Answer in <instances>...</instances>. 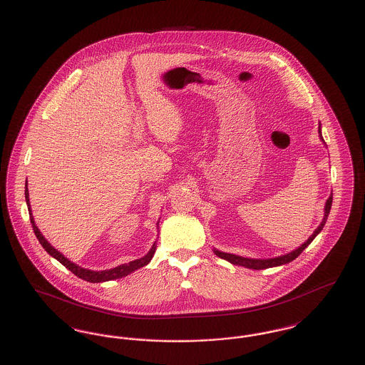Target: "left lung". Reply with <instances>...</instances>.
Wrapping results in <instances>:
<instances>
[{
    "instance_id": "1",
    "label": "left lung",
    "mask_w": 365,
    "mask_h": 365,
    "mask_svg": "<svg viewBox=\"0 0 365 365\" xmlns=\"http://www.w3.org/2000/svg\"><path fill=\"white\" fill-rule=\"evenodd\" d=\"M319 133H320V130H319ZM331 205H332V195L329 197V200H327V202H326V208H324L326 212H324V219H323L322 225L314 230L312 237H311L307 242L304 243V245H301L298 249H295L294 252H292V253H289V255H284V256H280V257H275V259H268V260H252V259H245V257H240V256L230 255V253H223V252H219V250H215V255L219 256V257H222V259H225V260L230 261L231 264L243 265V267L252 268V269H264V268H271V267H277V265H282V264H287V262H290V261L297 259V257L304 252V249H305L309 243L312 242L313 240H314V237L323 230V227H324L326 222H327V217H329V215H330Z\"/></svg>"
}]
</instances>
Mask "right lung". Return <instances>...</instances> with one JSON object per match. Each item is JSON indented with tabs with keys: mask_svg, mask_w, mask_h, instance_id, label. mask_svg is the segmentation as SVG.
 Instances as JSON below:
<instances>
[{
	"mask_svg": "<svg viewBox=\"0 0 365 365\" xmlns=\"http://www.w3.org/2000/svg\"><path fill=\"white\" fill-rule=\"evenodd\" d=\"M24 194H26V201H27L29 212H30V215H31L27 183H26V191H24ZM30 220H31V226H33V230H34L35 237L38 238L39 243L43 246V249H45L52 257H54L56 260L60 261L66 268H68L73 275H76L78 278L85 279V280L91 282V283H98V282H106V280L123 278V277H125V275L134 272L135 269H138L140 267L149 264L150 260H152V257H153V255H155V252H156V243H155V245L152 246L150 252H149L145 257H142V259H139V260L131 261V262H128V264H123V265H119V267H116V268L106 269V271H90V269L81 268L79 265L71 262V261L68 260L67 257H64L58 250H56L52 245L48 242V241L43 238V235L39 232L38 227L35 226L34 217H33V216H30Z\"/></svg>",
	"mask_w": 365,
	"mask_h": 365,
	"instance_id": "right-lung-1",
	"label": "right lung"
}]
</instances>
